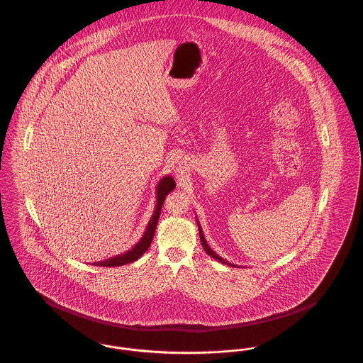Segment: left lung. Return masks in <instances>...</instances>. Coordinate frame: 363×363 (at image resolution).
Instances as JSON below:
<instances>
[{"instance_id":"obj_1","label":"left lung","mask_w":363,"mask_h":363,"mask_svg":"<svg viewBox=\"0 0 363 363\" xmlns=\"http://www.w3.org/2000/svg\"><path fill=\"white\" fill-rule=\"evenodd\" d=\"M197 225H199V234H200V241H201V245H203V247H204V250L207 252L208 256H211L212 259H218V261H220L222 264H225V265H230V267H238V265H234V264H231V262H228V261H225V259H222V257H219L211 247H209V245H208L207 241H206V237H204V234H203V230H201V225L199 223V219H197Z\"/></svg>"}]
</instances>
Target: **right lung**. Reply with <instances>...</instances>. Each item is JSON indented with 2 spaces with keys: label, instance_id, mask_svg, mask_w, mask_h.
Wrapping results in <instances>:
<instances>
[{
  "label": "right lung",
  "instance_id": "right-lung-1",
  "mask_svg": "<svg viewBox=\"0 0 363 363\" xmlns=\"http://www.w3.org/2000/svg\"><path fill=\"white\" fill-rule=\"evenodd\" d=\"M175 189V181H174L172 175H166L163 177L157 186H156V206L154 209V215L151 216L148 225L145 227V231L141 237V240L128 252L118 255V256H114V257H110V259H104V261H98V262H94L92 265H99V267H120V265H125V264H130L133 261L140 259L145 252L147 249L150 247L152 238H154V234H155L156 225H157V220H159V215H160V211L163 207V203L166 200V196L173 191Z\"/></svg>",
  "mask_w": 363,
  "mask_h": 363
}]
</instances>
